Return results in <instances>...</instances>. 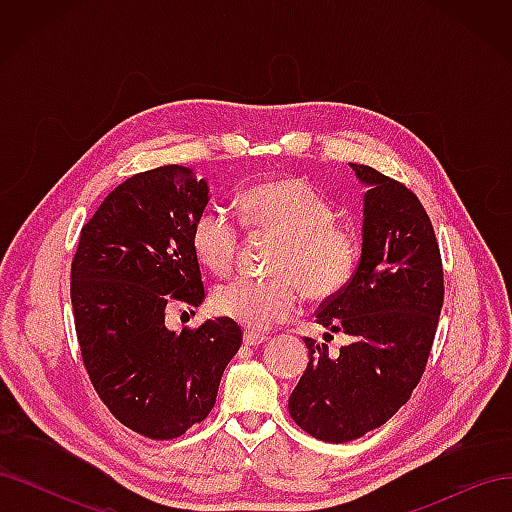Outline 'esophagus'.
I'll list each match as a JSON object with an SVG mask.
<instances>
[{
	"label": "esophagus",
	"mask_w": 512,
	"mask_h": 512,
	"mask_svg": "<svg viewBox=\"0 0 512 512\" xmlns=\"http://www.w3.org/2000/svg\"><path fill=\"white\" fill-rule=\"evenodd\" d=\"M267 335H262V333H254V331H245L243 333V344L245 346H252V348H256V346H260V344H265L267 342Z\"/></svg>",
	"instance_id": "obj_1"
}]
</instances>
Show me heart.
I'll return each instance as SVG.
<instances>
[{"label":"heart","mask_w":512,"mask_h":512,"mask_svg":"<svg viewBox=\"0 0 512 512\" xmlns=\"http://www.w3.org/2000/svg\"><path fill=\"white\" fill-rule=\"evenodd\" d=\"M245 224L284 237L273 280L235 277L213 294L215 312L239 322L247 331H267L297 316L303 288L312 297H333L352 280L361 258V241L348 224L335 222V209L314 185L301 179L262 181L239 200ZM194 252L215 273H226L241 245V222L235 213L211 205L192 228Z\"/></svg>","instance_id":"1"}]
</instances>
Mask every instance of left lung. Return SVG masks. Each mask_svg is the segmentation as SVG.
Segmentation results:
<instances>
[{
	"instance_id": "obj_1",
	"label": "left lung",
	"mask_w": 512,
	"mask_h": 512,
	"mask_svg": "<svg viewBox=\"0 0 512 512\" xmlns=\"http://www.w3.org/2000/svg\"><path fill=\"white\" fill-rule=\"evenodd\" d=\"M350 168L367 188L359 267L316 314L318 324L346 333L350 344L331 354L307 337L309 363L288 399L292 421L333 444L384 425L410 399L444 301L440 250L423 205L376 168Z\"/></svg>"
}]
</instances>
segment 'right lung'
<instances>
[{"label":"right lung","instance_id":"1","mask_svg":"<svg viewBox=\"0 0 512 512\" xmlns=\"http://www.w3.org/2000/svg\"><path fill=\"white\" fill-rule=\"evenodd\" d=\"M209 185L188 166L138 173L104 198L83 230L70 275L83 363L119 423L153 440L205 421L241 346L235 320L166 329L168 301L200 305L192 228Z\"/></svg>","mask_w":512,"mask_h":512}]
</instances>
